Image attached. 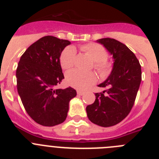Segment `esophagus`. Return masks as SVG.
Here are the masks:
<instances>
[{"instance_id":"34e87169","label":"esophagus","mask_w":159,"mask_h":159,"mask_svg":"<svg viewBox=\"0 0 159 159\" xmlns=\"http://www.w3.org/2000/svg\"><path fill=\"white\" fill-rule=\"evenodd\" d=\"M84 93H85V92H83V91H77V94L80 95H83Z\"/></svg>"}]
</instances>
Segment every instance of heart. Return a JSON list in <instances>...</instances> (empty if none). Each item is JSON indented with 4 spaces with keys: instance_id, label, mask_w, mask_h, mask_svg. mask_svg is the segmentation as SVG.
<instances>
[{
    "instance_id": "b5f03b06",
    "label": "heart",
    "mask_w": 159,
    "mask_h": 159,
    "mask_svg": "<svg viewBox=\"0 0 159 159\" xmlns=\"http://www.w3.org/2000/svg\"><path fill=\"white\" fill-rule=\"evenodd\" d=\"M84 52L88 53L95 61V67L102 75L109 74L112 68L111 63L107 61L108 52L103 46L96 43H89L80 47ZM76 51L73 47H67L63 50L60 57L61 67L64 70L72 68L75 64ZM66 81L70 86L77 89L84 90L92 86L96 81V76L93 72H85L80 70H72L66 75Z\"/></svg>"
}]
</instances>
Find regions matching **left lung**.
Returning a JSON list of instances; mask_svg holds the SVG:
<instances>
[{
  "instance_id": "left-lung-1",
  "label": "left lung",
  "mask_w": 159,
  "mask_h": 159,
  "mask_svg": "<svg viewBox=\"0 0 159 159\" xmlns=\"http://www.w3.org/2000/svg\"><path fill=\"white\" fill-rule=\"evenodd\" d=\"M97 42L113 55L115 62L111 75L99 85L106 90L95 94V102L87 106L86 111L92 123L107 127L120 123L131 111L142 80V70L135 55L124 43L111 38Z\"/></svg>"
}]
</instances>
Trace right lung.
Returning <instances> with one entry per match:
<instances>
[{"mask_svg": "<svg viewBox=\"0 0 159 159\" xmlns=\"http://www.w3.org/2000/svg\"><path fill=\"white\" fill-rule=\"evenodd\" d=\"M70 41L52 36L40 38L22 55L16 68V87L25 111L36 123L53 127L67 118L74 88L57 89L64 79L60 57Z\"/></svg>", "mask_w": 159, "mask_h": 159, "instance_id": "add662e5", "label": "right lung"}]
</instances>
